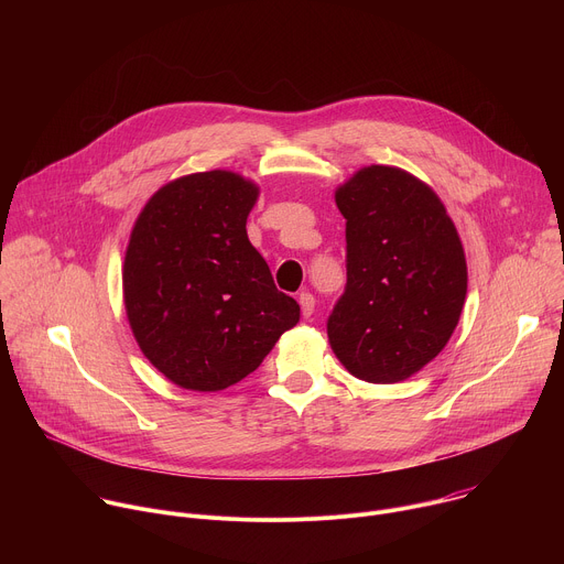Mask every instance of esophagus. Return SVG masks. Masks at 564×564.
<instances>
[{
    "mask_svg": "<svg viewBox=\"0 0 564 564\" xmlns=\"http://www.w3.org/2000/svg\"><path fill=\"white\" fill-rule=\"evenodd\" d=\"M299 305H301V312H303L305 318L312 316V312H314V296L310 292H301L299 294Z\"/></svg>",
    "mask_w": 564,
    "mask_h": 564,
    "instance_id": "1",
    "label": "esophagus"
}]
</instances>
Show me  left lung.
Here are the masks:
<instances>
[{"instance_id": "left-lung-1", "label": "left lung", "mask_w": 564, "mask_h": 564, "mask_svg": "<svg viewBox=\"0 0 564 564\" xmlns=\"http://www.w3.org/2000/svg\"><path fill=\"white\" fill-rule=\"evenodd\" d=\"M346 218V290L328 339L350 375L404 381L448 344L466 299V259L437 194L413 174L370 165L335 194Z\"/></svg>"}]
</instances>
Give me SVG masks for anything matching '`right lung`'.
<instances>
[{"label": "right lung", "mask_w": 564, "mask_h": 564, "mask_svg": "<svg viewBox=\"0 0 564 564\" xmlns=\"http://www.w3.org/2000/svg\"><path fill=\"white\" fill-rule=\"evenodd\" d=\"M259 187L234 172L189 174L160 187L140 212L122 288L144 357L187 390H223L254 372L299 324L248 238Z\"/></svg>", "instance_id": "1"}]
</instances>
